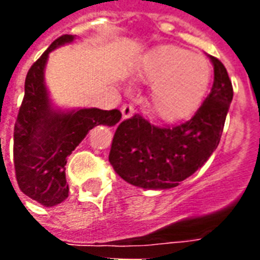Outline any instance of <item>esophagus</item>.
Wrapping results in <instances>:
<instances>
[{"label":"esophagus","instance_id":"obj_1","mask_svg":"<svg viewBox=\"0 0 260 260\" xmlns=\"http://www.w3.org/2000/svg\"><path fill=\"white\" fill-rule=\"evenodd\" d=\"M121 113H122V118L124 119L131 118L134 115V107L129 106V104H125V106L121 107Z\"/></svg>","mask_w":260,"mask_h":260}]
</instances>
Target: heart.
Segmentation results:
<instances>
[{"label":"heart","mask_w":260,"mask_h":260,"mask_svg":"<svg viewBox=\"0 0 260 260\" xmlns=\"http://www.w3.org/2000/svg\"><path fill=\"white\" fill-rule=\"evenodd\" d=\"M138 78L152 86L149 108L164 122H180L201 107L212 80L206 57L177 46H160L146 54Z\"/></svg>","instance_id":"b5f03b06"}]
</instances>
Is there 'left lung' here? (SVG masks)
<instances>
[{"instance_id":"1","label":"left lung","mask_w":260,"mask_h":260,"mask_svg":"<svg viewBox=\"0 0 260 260\" xmlns=\"http://www.w3.org/2000/svg\"><path fill=\"white\" fill-rule=\"evenodd\" d=\"M214 69L212 90L189 121L158 128L134 115L118 125L108 160L115 173L143 189H170L195 174L217 149L233 100L227 69L207 55Z\"/></svg>"}]
</instances>
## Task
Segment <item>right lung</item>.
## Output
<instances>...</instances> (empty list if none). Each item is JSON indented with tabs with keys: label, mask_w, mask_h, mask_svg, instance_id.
<instances>
[{
	"label": "right lung",
	"mask_w": 260,
	"mask_h": 260,
	"mask_svg": "<svg viewBox=\"0 0 260 260\" xmlns=\"http://www.w3.org/2000/svg\"><path fill=\"white\" fill-rule=\"evenodd\" d=\"M72 35L58 37L31 65L25 80V97L14 132V164L20 191L46 207L68 198L65 178L67 158L97 125L114 126L121 119L118 110L57 107L50 97L44 72L48 55L71 44Z\"/></svg>",
	"instance_id": "1"
}]
</instances>
